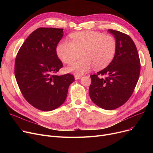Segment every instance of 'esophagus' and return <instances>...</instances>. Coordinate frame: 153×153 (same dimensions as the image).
Listing matches in <instances>:
<instances>
[{"label":"esophagus","instance_id":"esophagus-1","mask_svg":"<svg viewBox=\"0 0 153 153\" xmlns=\"http://www.w3.org/2000/svg\"><path fill=\"white\" fill-rule=\"evenodd\" d=\"M81 77H82V76H79V75H75V76H74V78L76 80L80 79Z\"/></svg>","mask_w":153,"mask_h":153}]
</instances>
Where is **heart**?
<instances>
[{
    "label": "heart",
    "mask_w": 153,
    "mask_h": 153,
    "mask_svg": "<svg viewBox=\"0 0 153 153\" xmlns=\"http://www.w3.org/2000/svg\"><path fill=\"white\" fill-rule=\"evenodd\" d=\"M71 41L62 39L57 46V54L62 62L75 63L67 68L68 72L82 75L94 66L97 69L107 66L114 59L117 44L114 37L94 31H83L71 35Z\"/></svg>",
    "instance_id": "1"
}]
</instances>
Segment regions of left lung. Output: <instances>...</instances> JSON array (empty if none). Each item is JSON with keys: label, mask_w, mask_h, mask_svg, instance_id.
I'll return each instance as SVG.
<instances>
[{"label": "left lung", "mask_w": 153, "mask_h": 153, "mask_svg": "<svg viewBox=\"0 0 153 153\" xmlns=\"http://www.w3.org/2000/svg\"><path fill=\"white\" fill-rule=\"evenodd\" d=\"M108 31L116 39L117 52L107 67L91 76L89 92L95 105L105 110H114L131 97L138 81L141 65L133 39L119 31L109 29ZM99 75L106 77L99 78Z\"/></svg>", "instance_id": "1"}]
</instances>
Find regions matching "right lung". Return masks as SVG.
Listing matches in <instances>:
<instances>
[{
    "mask_svg": "<svg viewBox=\"0 0 153 153\" xmlns=\"http://www.w3.org/2000/svg\"><path fill=\"white\" fill-rule=\"evenodd\" d=\"M63 34L62 28L36 29L23 43L15 59V76L23 96L42 111L61 106L74 81L71 74H55L63 66L56 50Z\"/></svg>",
    "mask_w": 153,
    "mask_h": 153,
    "instance_id": "right-lung-1",
    "label": "right lung"
}]
</instances>
